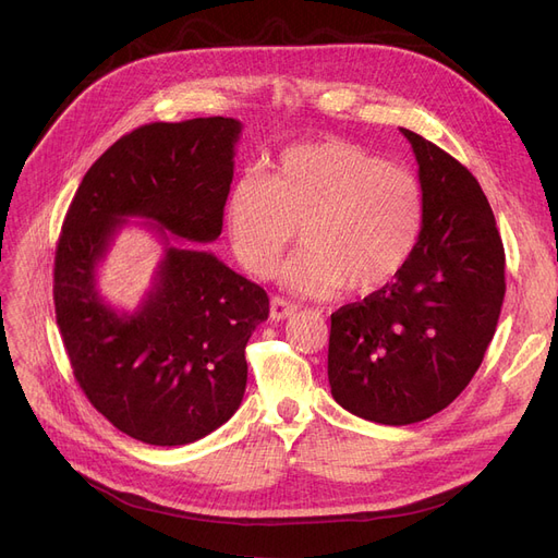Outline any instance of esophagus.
<instances>
[{"label":"esophagus","instance_id":"1","mask_svg":"<svg viewBox=\"0 0 558 558\" xmlns=\"http://www.w3.org/2000/svg\"><path fill=\"white\" fill-rule=\"evenodd\" d=\"M298 312V305H293L291 300H283V298H272L269 302V318L272 320H283V318H291Z\"/></svg>","mask_w":558,"mask_h":558}]
</instances>
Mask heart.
Listing matches in <instances>:
<instances>
[{"label":"heart","instance_id":"1","mask_svg":"<svg viewBox=\"0 0 558 558\" xmlns=\"http://www.w3.org/2000/svg\"><path fill=\"white\" fill-rule=\"evenodd\" d=\"M295 228L305 248L281 269L291 291L377 293L414 256L424 191L414 174L351 142L295 144L281 150L269 177L246 172L232 183L226 230L246 272L267 277Z\"/></svg>","mask_w":558,"mask_h":558}]
</instances>
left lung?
I'll return each instance as SVG.
<instances>
[{
	"instance_id": "1",
	"label": "left lung",
	"mask_w": 558,
	"mask_h": 558,
	"mask_svg": "<svg viewBox=\"0 0 558 558\" xmlns=\"http://www.w3.org/2000/svg\"><path fill=\"white\" fill-rule=\"evenodd\" d=\"M424 191V232L386 289L330 316L332 398L384 426L424 421L461 396L494 340L505 251L477 179L440 146L400 128Z\"/></svg>"
}]
</instances>
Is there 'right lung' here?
I'll return each mask as SVG.
<instances>
[{"label":"right lung","instance_id":"right-lung-1","mask_svg":"<svg viewBox=\"0 0 558 558\" xmlns=\"http://www.w3.org/2000/svg\"><path fill=\"white\" fill-rule=\"evenodd\" d=\"M242 123L211 116L132 130L95 160L64 216L53 300L74 377L134 440L179 447L238 412L244 349L267 293L202 246L218 240ZM128 217L163 242L155 286L134 313L96 291V267Z\"/></svg>","mask_w":558,"mask_h":558}]
</instances>
